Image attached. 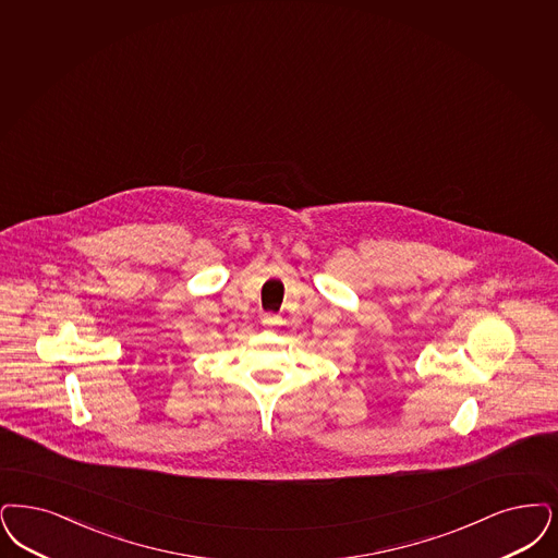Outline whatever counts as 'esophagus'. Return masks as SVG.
Wrapping results in <instances>:
<instances>
[{
	"mask_svg": "<svg viewBox=\"0 0 558 558\" xmlns=\"http://www.w3.org/2000/svg\"><path fill=\"white\" fill-rule=\"evenodd\" d=\"M262 324H264V326H278V324H280V317L274 315V313H264V315H262Z\"/></svg>",
	"mask_w": 558,
	"mask_h": 558,
	"instance_id": "1",
	"label": "esophagus"
}]
</instances>
